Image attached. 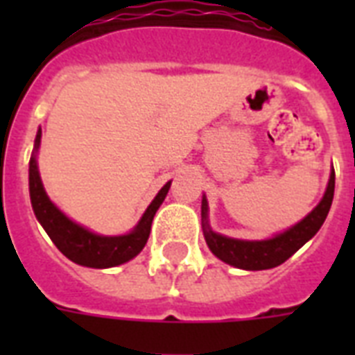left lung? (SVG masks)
I'll return each mask as SVG.
<instances>
[{
	"mask_svg": "<svg viewBox=\"0 0 355 355\" xmlns=\"http://www.w3.org/2000/svg\"><path fill=\"white\" fill-rule=\"evenodd\" d=\"M334 189H336V173L331 171L326 193L317 205V208L304 217L302 221L297 223L295 227H291L280 236L272 237V239H265V241H241V239H232V237L214 232L208 225V202H206V199H202L200 216H202V232H205L206 243L217 258L223 259L225 263L234 265L237 269H272L276 265L284 263L286 259L291 258L304 243L309 241L315 234L319 232V228L322 227V223L330 211Z\"/></svg>",
	"mask_w": 355,
	"mask_h": 355,
	"instance_id": "8db88e82",
	"label": "left lung"
}]
</instances>
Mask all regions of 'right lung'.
I'll return each mask as SVG.
<instances>
[{
  "mask_svg": "<svg viewBox=\"0 0 355 355\" xmlns=\"http://www.w3.org/2000/svg\"><path fill=\"white\" fill-rule=\"evenodd\" d=\"M40 138L42 130H38L35 139V149H38ZM169 186H171V182H167L158 191L155 200L150 202V206L141 217V221L138 223V227L134 228L132 232L127 234V236L114 237L97 236V234L86 230L77 223L69 221L68 217L53 205L44 191V186H42L35 156L29 162V193L36 219L40 221L47 236L51 237V241L57 245L58 250L66 258H69L75 263L85 265V267H94V269L116 267V265L125 263L141 252V248L145 247V243L149 239L153 217L166 199Z\"/></svg>",
  "mask_w": 355,
  "mask_h": 355,
  "instance_id": "1",
  "label": "right lung"
}]
</instances>
